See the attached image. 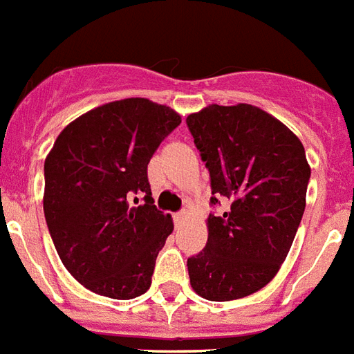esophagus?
<instances>
[{
	"label": "esophagus",
	"instance_id": "1",
	"mask_svg": "<svg viewBox=\"0 0 354 354\" xmlns=\"http://www.w3.org/2000/svg\"><path fill=\"white\" fill-rule=\"evenodd\" d=\"M186 217H188V212H186V210L177 212V214H175V223H177V225H180V223L185 221Z\"/></svg>",
	"mask_w": 354,
	"mask_h": 354
}]
</instances>
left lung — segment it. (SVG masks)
Segmentation results:
<instances>
[{"mask_svg":"<svg viewBox=\"0 0 354 354\" xmlns=\"http://www.w3.org/2000/svg\"><path fill=\"white\" fill-rule=\"evenodd\" d=\"M186 126L210 174L208 241L188 257L194 290L230 301L263 289L289 254L305 210L310 168L304 144L259 107L208 106Z\"/></svg>","mask_w":354,"mask_h":354,"instance_id":"left-lung-1","label":"left lung"}]
</instances>
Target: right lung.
<instances>
[{
	"label": "right lung",
	"instance_id": "right-lung-1",
	"mask_svg": "<svg viewBox=\"0 0 354 354\" xmlns=\"http://www.w3.org/2000/svg\"><path fill=\"white\" fill-rule=\"evenodd\" d=\"M179 124L169 107L126 98L82 115L56 138L44 166L45 221L86 289L113 299L149 289L174 223L153 205L148 164Z\"/></svg>",
	"mask_w": 354,
	"mask_h": 354
}]
</instances>
